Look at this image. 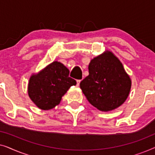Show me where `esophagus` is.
Masks as SVG:
<instances>
[{
    "mask_svg": "<svg viewBox=\"0 0 155 155\" xmlns=\"http://www.w3.org/2000/svg\"><path fill=\"white\" fill-rule=\"evenodd\" d=\"M81 82V80H77V85L79 86L80 85V82Z\"/></svg>",
    "mask_w": 155,
    "mask_h": 155,
    "instance_id": "34e87169",
    "label": "esophagus"
}]
</instances>
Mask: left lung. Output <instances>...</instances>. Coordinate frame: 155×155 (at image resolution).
<instances>
[{"instance_id": "obj_1", "label": "left lung", "mask_w": 155, "mask_h": 155, "mask_svg": "<svg viewBox=\"0 0 155 155\" xmlns=\"http://www.w3.org/2000/svg\"><path fill=\"white\" fill-rule=\"evenodd\" d=\"M88 68L89 75L80 86L89 102L101 111L120 107L131 87L130 78L120 61L109 52L92 59Z\"/></svg>"}]
</instances>
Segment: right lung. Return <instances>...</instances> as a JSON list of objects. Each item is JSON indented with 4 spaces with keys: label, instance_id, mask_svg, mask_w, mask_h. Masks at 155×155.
Returning <instances> with one entry per match:
<instances>
[{
    "label": "right lung",
    "instance_id": "1",
    "mask_svg": "<svg viewBox=\"0 0 155 155\" xmlns=\"http://www.w3.org/2000/svg\"><path fill=\"white\" fill-rule=\"evenodd\" d=\"M70 72L62 63L53 62L29 79L28 93L30 99L43 110L53 109L58 105L61 97L76 81L69 77Z\"/></svg>",
    "mask_w": 155,
    "mask_h": 155
}]
</instances>
